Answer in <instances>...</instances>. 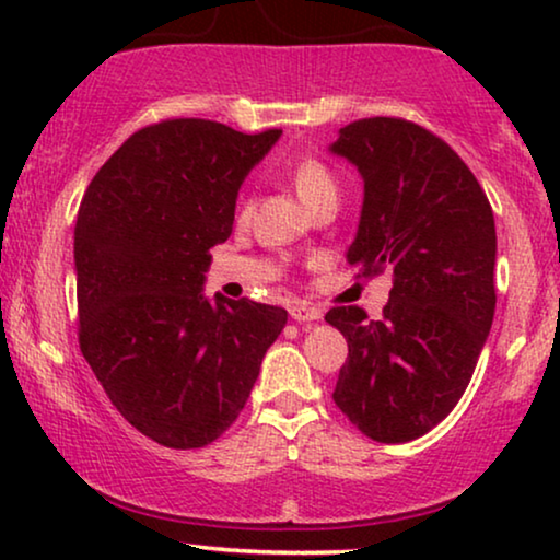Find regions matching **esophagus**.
Here are the masks:
<instances>
[{
    "instance_id": "34e87169",
    "label": "esophagus",
    "mask_w": 560,
    "mask_h": 560,
    "mask_svg": "<svg viewBox=\"0 0 560 560\" xmlns=\"http://www.w3.org/2000/svg\"><path fill=\"white\" fill-rule=\"evenodd\" d=\"M324 313L316 305H308V303H295L290 305V318L298 320V324H308V320H318Z\"/></svg>"
}]
</instances>
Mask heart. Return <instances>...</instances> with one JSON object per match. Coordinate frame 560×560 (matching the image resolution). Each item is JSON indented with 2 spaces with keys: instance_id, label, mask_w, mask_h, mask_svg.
<instances>
[{
  "instance_id": "heart-1",
  "label": "heart",
  "mask_w": 560,
  "mask_h": 560,
  "mask_svg": "<svg viewBox=\"0 0 560 560\" xmlns=\"http://www.w3.org/2000/svg\"><path fill=\"white\" fill-rule=\"evenodd\" d=\"M290 178H293V186L298 190V196L303 198L305 206H311L318 198L336 194V180L328 167L320 163L316 158H303L298 160L290 171ZM249 209V201L242 203V211Z\"/></svg>"
}]
</instances>
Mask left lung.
<instances>
[{"mask_svg": "<svg viewBox=\"0 0 560 560\" xmlns=\"http://www.w3.org/2000/svg\"><path fill=\"white\" fill-rule=\"evenodd\" d=\"M328 150L364 180L347 262L395 275L380 320L357 305L326 313L349 343L334 402L372 441H416L462 400L492 328V206L464 160L412 121H351Z\"/></svg>", "mask_w": 560, "mask_h": 560, "instance_id": "8db88e82", "label": "left lung"}]
</instances>
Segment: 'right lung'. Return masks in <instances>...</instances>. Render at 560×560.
<instances>
[{
    "mask_svg": "<svg viewBox=\"0 0 560 560\" xmlns=\"http://www.w3.org/2000/svg\"><path fill=\"white\" fill-rule=\"evenodd\" d=\"M282 129L209 119L135 132L83 194L73 232L79 343L114 408L167 448H203L240 416L288 311L203 298L211 247Z\"/></svg>",
    "mask_w": 560,
    "mask_h": 560,
    "instance_id": "add662e5",
    "label": "right lung"
}]
</instances>
